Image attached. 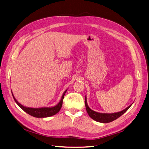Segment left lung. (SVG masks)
Listing matches in <instances>:
<instances>
[{
  "label": "left lung",
  "mask_w": 149,
  "mask_h": 149,
  "mask_svg": "<svg viewBox=\"0 0 149 149\" xmlns=\"http://www.w3.org/2000/svg\"><path fill=\"white\" fill-rule=\"evenodd\" d=\"M85 106H86V111L90 118H92L94 120L100 122V123H111V122L119 118L120 116H121L124 113H125V112L129 109V107L131 106V105H130L124 110L119 112H116V113H112V114L99 113V112L91 110L89 107L86 101V97L85 99Z\"/></svg>",
  "instance_id": "left-lung-1"
}]
</instances>
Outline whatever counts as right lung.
Returning <instances> with one entry per match:
<instances>
[{
    "mask_svg": "<svg viewBox=\"0 0 149 149\" xmlns=\"http://www.w3.org/2000/svg\"><path fill=\"white\" fill-rule=\"evenodd\" d=\"M66 91H65L63 94L62 97L61 99V100L60 102L58 104L55 106L52 107H42V108H31V107H26L24 106H22V104L18 102L15 98L13 96V94L12 96L13 99L15 101V102L17 104L18 106H19L21 109H23L25 112H26V113H28L29 114L31 115V116H33L35 118H47V117H50L53 115L56 114L58 113V112L60 111L61 109L62 104H63V101L64 99V96L66 93Z\"/></svg>",
    "mask_w": 149,
    "mask_h": 149,
    "instance_id": "right-lung-1",
    "label": "right lung"
}]
</instances>
